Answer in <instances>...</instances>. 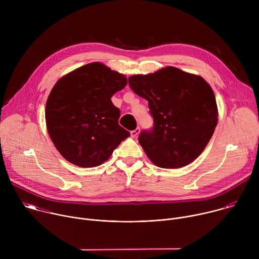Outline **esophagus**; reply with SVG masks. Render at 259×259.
Here are the masks:
<instances>
[{
	"label": "esophagus",
	"mask_w": 259,
	"mask_h": 259,
	"mask_svg": "<svg viewBox=\"0 0 259 259\" xmlns=\"http://www.w3.org/2000/svg\"><path fill=\"white\" fill-rule=\"evenodd\" d=\"M139 132H140V129L137 127L135 130H132V131L130 132V134H131L132 137H137V135L139 134Z\"/></svg>",
	"instance_id": "1"
}]
</instances>
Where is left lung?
<instances>
[{
    "label": "left lung",
    "mask_w": 259,
    "mask_h": 259,
    "mask_svg": "<svg viewBox=\"0 0 259 259\" xmlns=\"http://www.w3.org/2000/svg\"><path fill=\"white\" fill-rule=\"evenodd\" d=\"M129 86L149 101L154 127L138 141L158 167L176 169L195 161L205 150L218 121L214 92L200 76L167 66L149 75H134Z\"/></svg>",
    "instance_id": "1"
}]
</instances>
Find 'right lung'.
<instances>
[{
	"label": "right lung",
	"instance_id": "right-lung-1",
	"mask_svg": "<svg viewBox=\"0 0 259 259\" xmlns=\"http://www.w3.org/2000/svg\"><path fill=\"white\" fill-rule=\"evenodd\" d=\"M127 78L101 62L83 65L61 77L45 109L49 136L69 163L101 165L130 133L119 125L120 109L110 98L125 88Z\"/></svg>",
	"mask_w": 259,
	"mask_h": 259
}]
</instances>
